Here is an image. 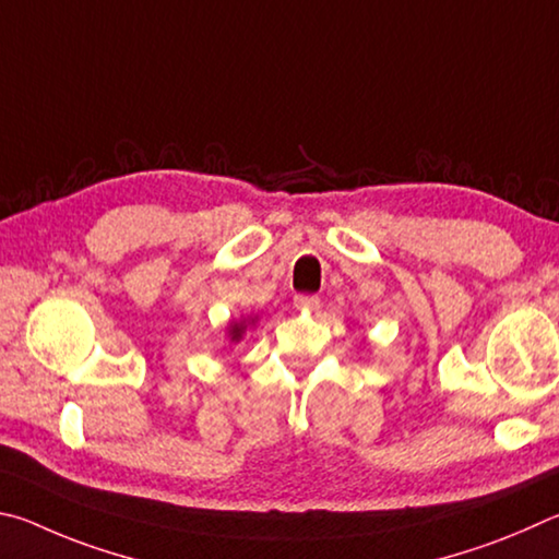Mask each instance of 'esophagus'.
<instances>
[{"mask_svg":"<svg viewBox=\"0 0 559 559\" xmlns=\"http://www.w3.org/2000/svg\"><path fill=\"white\" fill-rule=\"evenodd\" d=\"M295 307L301 309V311H314V309H319V297L299 295V297H295Z\"/></svg>","mask_w":559,"mask_h":559,"instance_id":"1","label":"esophagus"}]
</instances>
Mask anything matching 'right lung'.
I'll use <instances>...</instances> for the list:
<instances>
[{
    "label": "right lung",
    "mask_w": 559,
    "mask_h": 559,
    "mask_svg": "<svg viewBox=\"0 0 559 559\" xmlns=\"http://www.w3.org/2000/svg\"><path fill=\"white\" fill-rule=\"evenodd\" d=\"M258 324V317H240V319H233L228 321V329H225V334H228L230 344H240L242 336L248 334V329H252Z\"/></svg>",
    "instance_id": "right-lung-1"
}]
</instances>
